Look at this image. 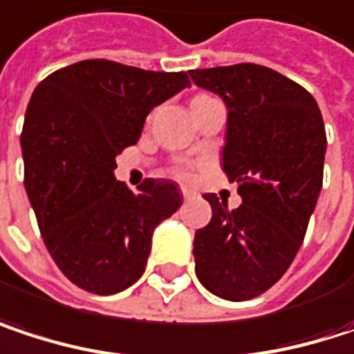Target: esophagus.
Returning <instances> with one entry per match:
<instances>
[{
  "label": "esophagus",
  "instance_id": "34e87169",
  "mask_svg": "<svg viewBox=\"0 0 354 354\" xmlns=\"http://www.w3.org/2000/svg\"><path fill=\"white\" fill-rule=\"evenodd\" d=\"M180 194H182V198H190V196H194V190H192V188L182 186V188H180Z\"/></svg>",
  "mask_w": 354,
  "mask_h": 354
}]
</instances>
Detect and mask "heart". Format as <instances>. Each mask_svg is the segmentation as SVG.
<instances>
[{
	"label": "heart",
	"instance_id": "obj_1",
	"mask_svg": "<svg viewBox=\"0 0 354 354\" xmlns=\"http://www.w3.org/2000/svg\"><path fill=\"white\" fill-rule=\"evenodd\" d=\"M172 174L178 178H188L190 176V168L188 166H174L172 168Z\"/></svg>",
	"mask_w": 354,
	"mask_h": 354
}]
</instances>
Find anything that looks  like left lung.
Here are the masks:
<instances>
[{
  "mask_svg": "<svg viewBox=\"0 0 354 354\" xmlns=\"http://www.w3.org/2000/svg\"><path fill=\"white\" fill-rule=\"evenodd\" d=\"M188 73L227 104L223 170L242 196L230 211L205 194L213 217L194 234V270L213 295L246 301L287 272L306 238L324 180V120L314 96L270 67Z\"/></svg>",
  "mask_w": 354,
  "mask_h": 354,
  "instance_id": "obj_1",
  "label": "left lung"
}]
</instances>
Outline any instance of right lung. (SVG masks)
Masks as SVG:
<instances>
[{"label":"right lung","mask_w":354,"mask_h":354,"mask_svg":"<svg viewBox=\"0 0 354 354\" xmlns=\"http://www.w3.org/2000/svg\"><path fill=\"white\" fill-rule=\"evenodd\" d=\"M190 86L184 71L108 59L57 69L36 86L22 129L24 186L44 246L80 289L112 295L145 270L156 225L182 198L170 180L116 182L114 158L141 137L151 108Z\"/></svg>","instance_id":"obj_1"}]
</instances>
